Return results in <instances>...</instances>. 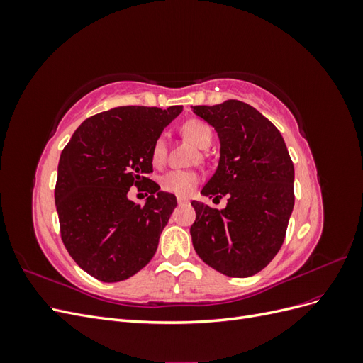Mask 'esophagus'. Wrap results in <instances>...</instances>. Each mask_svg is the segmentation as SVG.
Instances as JSON below:
<instances>
[{
  "label": "esophagus",
  "instance_id": "1",
  "mask_svg": "<svg viewBox=\"0 0 363 363\" xmlns=\"http://www.w3.org/2000/svg\"><path fill=\"white\" fill-rule=\"evenodd\" d=\"M177 201H179V204H188L189 203V200L188 199H183V196H179Z\"/></svg>",
  "mask_w": 363,
  "mask_h": 363
}]
</instances>
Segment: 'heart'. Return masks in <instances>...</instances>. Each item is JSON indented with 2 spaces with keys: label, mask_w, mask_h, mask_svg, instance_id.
<instances>
[{
  "label": "heart",
  "mask_w": 363,
  "mask_h": 363,
  "mask_svg": "<svg viewBox=\"0 0 363 363\" xmlns=\"http://www.w3.org/2000/svg\"><path fill=\"white\" fill-rule=\"evenodd\" d=\"M182 135L189 139L195 147L200 150H206L211 147L212 139H213V130L207 123L201 119H189L182 125ZM167 148H168V140L167 136L160 135L155 145H152L151 157L155 164H162L164 157H167ZM199 174L194 171H184V169H174L163 175L162 186L164 191L172 192L180 196H188L194 192L195 186L199 184Z\"/></svg>",
  "instance_id": "heart-1"
}]
</instances>
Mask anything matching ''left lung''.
<instances>
[{
  "label": "left lung",
  "mask_w": 363,
  "mask_h": 363,
  "mask_svg": "<svg viewBox=\"0 0 363 363\" xmlns=\"http://www.w3.org/2000/svg\"><path fill=\"white\" fill-rule=\"evenodd\" d=\"M219 138V162L203 196L221 199L216 211L192 201V244L200 259L228 277H250L277 255L294 208V163L271 121L238 100L192 106Z\"/></svg>",
  "instance_id": "8db88e82"
}]
</instances>
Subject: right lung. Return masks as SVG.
I'll use <instances>...</instances> for the list:
<instances>
[{
	"label": "right lung",
	"instance_id": "obj_1",
	"mask_svg": "<svg viewBox=\"0 0 363 363\" xmlns=\"http://www.w3.org/2000/svg\"><path fill=\"white\" fill-rule=\"evenodd\" d=\"M182 111L111 108L86 119L62 151L54 192L62 240L92 277L123 281L155 256L177 199L145 175L156 139ZM133 184L150 192L144 206L128 199Z\"/></svg>",
	"mask_w": 363,
	"mask_h": 363
}]
</instances>
